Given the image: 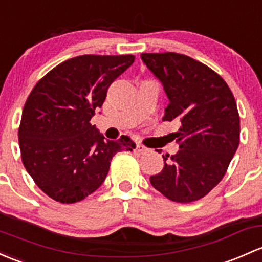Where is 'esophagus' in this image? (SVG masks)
Returning a JSON list of instances; mask_svg holds the SVG:
<instances>
[{"label":"esophagus","mask_w":262,"mask_h":262,"mask_svg":"<svg viewBox=\"0 0 262 262\" xmlns=\"http://www.w3.org/2000/svg\"><path fill=\"white\" fill-rule=\"evenodd\" d=\"M136 150H137V152H138V153H140V154H144V153L149 152V149H148L147 147H144V145H143V144H140V143H138V144H137Z\"/></svg>","instance_id":"esophagus-1"}]
</instances>
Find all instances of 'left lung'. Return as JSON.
<instances>
[{
	"instance_id": "left-lung-1",
	"label": "left lung",
	"mask_w": 262,
	"mask_h": 262,
	"mask_svg": "<svg viewBox=\"0 0 262 262\" xmlns=\"http://www.w3.org/2000/svg\"><path fill=\"white\" fill-rule=\"evenodd\" d=\"M142 60L169 99L163 120L180 123L173 133L180 150L163 156L150 183L173 202H194L221 182L240 144L235 96L216 71L186 55L142 54Z\"/></svg>"
}]
</instances>
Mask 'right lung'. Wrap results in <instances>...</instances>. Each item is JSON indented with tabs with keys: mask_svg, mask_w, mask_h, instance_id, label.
<instances>
[{
	"mask_svg": "<svg viewBox=\"0 0 262 262\" xmlns=\"http://www.w3.org/2000/svg\"><path fill=\"white\" fill-rule=\"evenodd\" d=\"M134 55H81L55 66L30 93L18 126L21 159L43 193L80 202L103 184L113 157L133 150L128 137L104 139L90 120Z\"/></svg>",
	"mask_w": 262,
	"mask_h": 262,
	"instance_id": "add662e5",
	"label": "right lung"
}]
</instances>
